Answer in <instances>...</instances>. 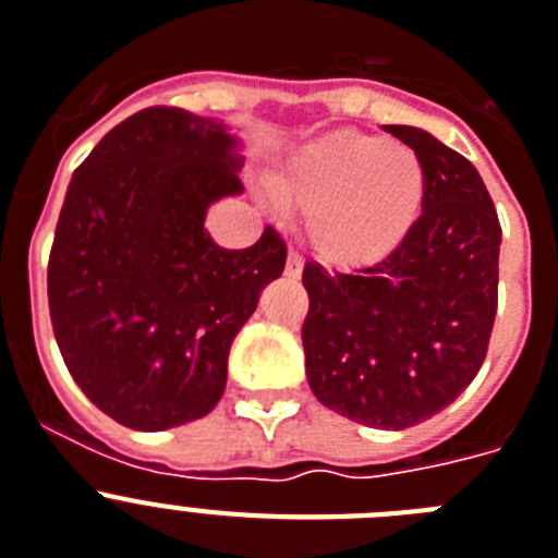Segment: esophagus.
I'll use <instances>...</instances> for the list:
<instances>
[{
  "label": "esophagus",
  "instance_id": "obj_1",
  "mask_svg": "<svg viewBox=\"0 0 558 558\" xmlns=\"http://www.w3.org/2000/svg\"><path fill=\"white\" fill-rule=\"evenodd\" d=\"M300 272H303V258H300V252L289 250V260H286V275H289L292 280H298Z\"/></svg>",
  "mask_w": 558,
  "mask_h": 558
}]
</instances>
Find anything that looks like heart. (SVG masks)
Instances as JSON below:
<instances>
[{
	"instance_id": "heart-1",
	"label": "heart",
	"mask_w": 558,
	"mask_h": 558,
	"mask_svg": "<svg viewBox=\"0 0 558 558\" xmlns=\"http://www.w3.org/2000/svg\"><path fill=\"white\" fill-rule=\"evenodd\" d=\"M286 205L306 213V239L333 266H362L396 250L424 202V165L404 143L331 132L275 179Z\"/></svg>"
}]
</instances>
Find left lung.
Listing matches in <instances>:
<instances>
[{
	"label": "left lung",
	"mask_w": 558,
	"mask_h": 558,
	"mask_svg": "<svg viewBox=\"0 0 558 558\" xmlns=\"http://www.w3.org/2000/svg\"><path fill=\"white\" fill-rule=\"evenodd\" d=\"M424 165L421 216L385 260L351 275L306 264V376L319 404L407 429L481 371L497 314L500 219L481 173L413 125H387Z\"/></svg>",
	"instance_id": "left-lung-1"
}]
</instances>
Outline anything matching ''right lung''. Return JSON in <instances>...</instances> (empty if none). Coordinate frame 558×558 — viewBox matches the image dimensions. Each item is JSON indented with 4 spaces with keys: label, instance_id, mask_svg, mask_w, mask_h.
I'll use <instances>...</instances> for the list:
<instances>
[{
    "label": "right lung",
    "instance_id": "1",
    "mask_svg": "<svg viewBox=\"0 0 558 558\" xmlns=\"http://www.w3.org/2000/svg\"><path fill=\"white\" fill-rule=\"evenodd\" d=\"M216 120L151 106L77 165L47 264L52 333L92 404L159 433L207 415L235 333L286 266L275 227L221 250L207 207L244 191Z\"/></svg>",
    "mask_w": 558,
    "mask_h": 558
}]
</instances>
